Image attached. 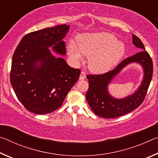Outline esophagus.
Here are the masks:
<instances>
[{"label": "esophagus", "mask_w": 158, "mask_h": 158, "mask_svg": "<svg viewBox=\"0 0 158 158\" xmlns=\"http://www.w3.org/2000/svg\"><path fill=\"white\" fill-rule=\"evenodd\" d=\"M85 78H86V74H85L84 72H81V74H80V76H79V79L84 80Z\"/></svg>", "instance_id": "34e87169"}]
</instances>
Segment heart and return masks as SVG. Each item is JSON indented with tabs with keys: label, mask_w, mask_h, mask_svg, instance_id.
I'll return each mask as SVG.
<instances>
[{
	"label": "heart",
	"mask_w": 158,
	"mask_h": 158,
	"mask_svg": "<svg viewBox=\"0 0 158 158\" xmlns=\"http://www.w3.org/2000/svg\"><path fill=\"white\" fill-rule=\"evenodd\" d=\"M69 56L75 62L82 55L89 58V66L93 73H106L114 68L125 54V46L114 35L108 33L81 34L77 44L71 40L67 47Z\"/></svg>",
	"instance_id": "heart-1"
}]
</instances>
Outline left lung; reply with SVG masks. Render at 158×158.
<instances>
[{
	"instance_id": "8db88e82",
	"label": "left lung",
	"mask_w": 158,
	"mask_h": 158,
	"mask_svg": "<svg viewBox=\"0 0 158 158\" xmlns=\"http://www.w3.org/2000/svg\"><path fill=\"white\" fill-rule=\"evenodd\" d=\"M132 43L141 51L132 56L125 58L113 70L99 75H87L89 88L85 98L90 109L97 116L113 118L130 113L141 105L146 97L153 76V61L145 51L139 38L132 35ZM137 63L143 69L144 77L137 91L123 98H116L108 92V85L122 69L131 63Z\"/></svg>"
}]
</instances>
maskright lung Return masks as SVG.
I'll use <instances>...</instances> for the list:
<instances>
[{
    "mask_svg": "<svg viewBox=\"0 0 158 158\" xmlns=\"http://www.w3.org/2000/svg\"><path fill=\"white\" fill-rule=\"evenodd\" d=\"M66 24L32 32L23 37L13 54L10 83L19 100L28 111L47 114L62 105L81 71L71 68L65 56Z\"/></svg>",
    "mask_w": 158,
    "mask_h": 158,
    "instance_id": "obj_1",
    "label": "right lung"
}]
</instances>
